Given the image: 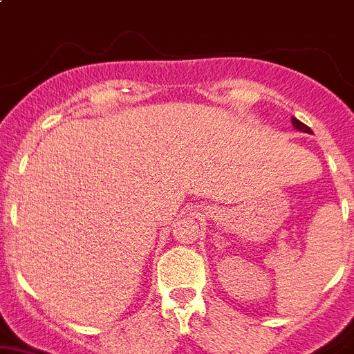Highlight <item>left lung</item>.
<instances>
[{
    "label": "left lung",
    "mask_w": 354,
    "mask_h": 354,
    "mask_svg": "<svg viewBox=\"0 0 354 354\" xmlns=\"http://www.w3.org/2000/svg\"><path fill=\"white\" fill-rule=\"evenodd\" d=\"M292 124H293V127H295V129H299V131H302V133H311L310 127L306 126V124H302L301 120H297V118L292 117Z\"/></svg>",
    "instance_id": "obj_1"
}]
</instances>
